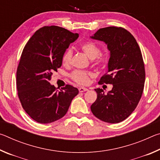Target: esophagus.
<instances>
[{
	"instance_id": "obj_1",
	"label": "esophagus",
	"mask_w": 160,
	"mask_h": 160,
	"mask_svg": "<svg viewBox=\"0 0 160 160\" xmlns=\"http://www.w3.org/2000/svg\"><path fill=\"white\" fill-rule=\"evenodd\" d=\"M88 89H87L85 88H79V92H85V91H88Z\"/></svg>"
}]
</instances>
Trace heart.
<instances>
[{
    "instance_id": "heart-1",
    "label": "heart",
    "mask_w": 160,
    "mask_h": 160,
    "mask_svg": "<svg viewBox=\"0 0 160 160\" xmlns=\"http://www.w3.org/2000/svg\"><path fill=\"white\" fill-rule=\"evenodd\" d=\"M80 47L89 58L94 59V63L97 65H104L107 63L109 56L107 53H100V48L95 42L88 41L80 44ZM72 58V51L71 48H68L63 53L62 62L63 65H69L71 63ZM93 76L90 72L83 70H75L70 75L72 80L80 85H87L90 82V78Z\"/></svg>"
}]
</instances>
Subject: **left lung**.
Returning a JSON list of instances; mask_svg holds the SVG:
<instances>
[{
  "instance_id": "8db88e82",
  "label": "left lung",
  "mask_w": 160,
  "mask_h": 160,
  "mask_svg": "<svg viewBox=\"0 0 160 160\" xmlns=\"http://www.w3.org/2000/svg\"><path fill=\"white\" fill-rule=\"evenodd\" d=\"M90 37L104 42L110 51L108 72L99 84L113 85L107 94L102 89L94 90L97 97L91 111L104 122H121L136 108L144 89L145 71L141 51L134 37L122 28L99 29Z\"/></svg>"
}]
</instances>
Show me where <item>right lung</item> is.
I'll return each mask as SVG.
<instances>
[{
    "label": "right lung",
    "mask_w": 160,
    "mask_h": 160,
    "mask_svg": "<svg viewBox=\"0 0 160 160\" xmlns=\"http://www.w3.org/2000/svg\"><path fill=\"white\" fill-rule=\"evenodd\" d=\"M79 34L58 26H45L29 39L22 53L16 84L22 107L40 123H49L66 115L79 92L70 85L57 90L49 80L62 65V57Z\"/></svg>",
    "instance_id": "obj_1"
}]
</instances>
